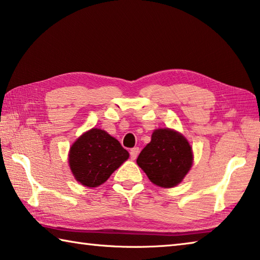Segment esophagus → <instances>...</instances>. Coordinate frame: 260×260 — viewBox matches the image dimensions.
<instances>
[{"mask_svg":"<svg viewBox=\"0 0 260 260\" xmlns=\"http://www.w3.org/2000/svg\"><path fill=\"white\" fill-rule=\"evenodd\" d=\"M129 155H131V158H132V159H136V157H138V155H139V148H133V149H131Z\"/></svg>","mask_w":260,"mask_h":260,"instance_id":"34e87169","label":"esophagus"}]
</instances>
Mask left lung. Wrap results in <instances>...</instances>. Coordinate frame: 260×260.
I'll use <instances>...</instances> for the list:
<instances>
[{"label":"left lung","instance_id":"1","mask_svg":"<svg viewBox=\"0 0 260 260\" xmlns=\"http://www.w3.org/2000/svg\"><path fill=\"white\" fill-rule=\"evenodd\" d=\"M136 162L152 183L172 188L181 182L190 170L192 150L188 141L178 132L156 129Z\"/></svg>","mask_w":260,"mask_h":260}]
</instances>
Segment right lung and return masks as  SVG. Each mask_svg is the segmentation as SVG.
Instances as JSON below:
<instances>
[{"instance_id": "obj_1", "label": "right lung", "mask_w": 260, "mask_h": 260, "mask_svg": "<svg viewBox=\"0 0 260 260\" xmlns=\"http://www.w3.org/2000/svg\"><path fill=\"white\" fill-rule=\"evenodd\" d=\"M128 156L119 141L105 131L93 128L72 144L69 162L77 181L91 188L107 181Z\"/></svg>"}]
</instances>
